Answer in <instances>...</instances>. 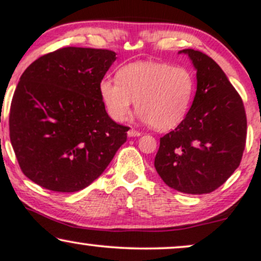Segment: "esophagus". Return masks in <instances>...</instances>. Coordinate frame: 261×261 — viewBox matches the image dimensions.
I'll list each match as a JSON object with an SVG mask.
<instances>
[{"mask_svg": "<svg viewBox=\"0 0 261 261\" xmlns=\"http://www.w3.org/2000/svg\"><path fill=\"white\" fill-rule=\"evenodd\" d=\"M127 136L128 137H137V136H141V133L140 131L135 130V128H130V130L127 131Z\"/></svg>", "mask_w": 261, "mask_h": 261, "instance_id": "1", "label": "esophagus"}]
</instances>
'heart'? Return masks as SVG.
I'll return each instance as SVG.
<instances>
[{
    "label": "heart",
    "mask_w": 261,
    "mask_h": 261,
    "mask_svg": "<svg viewBox=\"0 0 261 261\" xmlns=\"http://www.w3.org/2000/svg\"><path fill=\"white\" fill-rule=\"evenodd\" d=\"M99 93L113 120H126L135 101L143 121L154 130L168 131L187 116L195 93V79L184 66L139 61L122 66L116 81H101Z\"/></svg>",
    "instance_id": "heart-1"
}]
</instances>
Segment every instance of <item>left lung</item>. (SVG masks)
<instances>
[{"instance_id":"obj_1","label":"left lung","mask_w":261,"mask_h":261,"mask_svg":"<svg viewBox=\"0 0 261 261\" xmlns=\"http://www.w3.org/2000/svg\"><path fill=\"white\" fill-rule=\"evenodd\" d=\"M196 68V94L185 119L163 137L154 167L169 188L185 194H208L238 168L247 139L241 95L210 56L181 50Z\"/></svg>"}]
</instances>
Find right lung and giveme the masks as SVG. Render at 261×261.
<instances>
[{
    "mask_svg": "<svg viewBox=\"0 0 261 261\" xmlns=\"http://www.w3.org/2000/svg\"><path fill=\"white\" fill-rule=\"evenodd\" d=\"M106 49L62 47L20 76L10 110V139L27 178L47 190L74 193L106 170L127 126L106 112L99 85L115 61Z\"/></svg>",
    "mask_w": 261,
    "mask_h": 261,
    "instance_id": "right-lung-1",
    "label": "right lung"
}]
</instances>
